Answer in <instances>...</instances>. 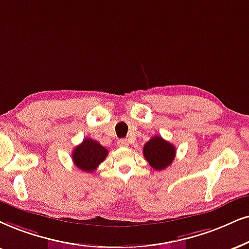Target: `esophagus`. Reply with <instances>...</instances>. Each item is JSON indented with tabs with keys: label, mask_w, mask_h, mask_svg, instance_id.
Returning <instances> with one entry per match:
<instances>
[{
	"label": "esophagus",
	"mask_w": 249,
	"mask_h": 249,
	"mask_svg": "<svg viewBox=\"0 0 249 249\" xmlns=\"http://www.w3.org/2000/svg\"><path fill=\"white\" fill-rule=\"evenodd\" d=\"M118 146L119 147H127L128 146V140L127 139H121V140H118Z\"/></svg>",
	"instance_id": "esophagus-1"
}]
</instances>
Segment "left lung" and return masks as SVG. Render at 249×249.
<instances>
[{
	"instance_id": "obj_1",
	"label": "left lung",
	"mask_w": 249,
	"mask_h": 249,
	"mask_svg": "<svg viewBox=\"0 0 249 249\" xmlns=\"http://www.w3.org/2000/svg\"><path fill=\"white\" fill-rule=\"evenodd\" d=\"M143 156L155 170H164L171 164L176 156V148L162 137L155 135L143 146Z\"/></svg>"
}]
</instances>
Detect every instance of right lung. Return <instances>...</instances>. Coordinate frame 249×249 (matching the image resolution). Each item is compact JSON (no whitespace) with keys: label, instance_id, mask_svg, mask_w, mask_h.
Listing matches in <instances>:
<instances>
[{"label":"right lung","instance_id":"1","mask_svg":"<svg viewBox=\"0 0 249 249\" xmlns=\"http://www.w3.org/2000/svg\"><path fill=\"white\" fill-rule=\"evenodd\" d=\"M108 155V149L97 141L86 138L72 152V161L78 169L85 172H93Z\"/></svg>","mask_w":249,"mask_h":249}]
</instances>
